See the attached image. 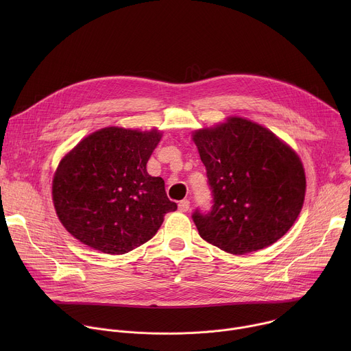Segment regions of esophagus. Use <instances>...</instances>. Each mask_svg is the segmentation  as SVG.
<instances>
[{"label":"esophagus","instance_id":"esophagus-1","mask_svg":"<svg viewBox=\"0 0 351 351\" xmlns=\"http://www.w3.org/2000/svg\"><path fill=\"white\" fill-rule=\"evenodd\" d=\"M178 207H179L180 213H187L189 208H190V202H189V199H182Z\"/></svg>","mask_w":351,"mask_h":351}]
</instances>
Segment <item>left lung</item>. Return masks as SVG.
<instances>
[{"label":"left lung","instance_id":"obj_1","mask_svg":"<svg viewBox=\"0 0 351 351\" xmlns=\"http://www.w3.org/2000/svg\"><path fill=\"white\" fill-rule=\"evenodd\" d=\"M213 190V208L193 214L206 241L241 256L265 248L303 208L306 173L293 149L267 128L230 117L193 133Z\"/></svg>","mask_w":351,"mask_h":351}]
</instances>
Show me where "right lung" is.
Returning a JSON list of instances; mask_svg holds the SVG:
<instances>
[{
	"instance_id": "right-lung-1",
	"label": "right lung",
	"mask_w": 351,
	"mask_h": 351,
	"mask_svg": "<svg viewBox=\"0 0 351 351\" xmlns=\"http://www.w3.org/2000/svg\"><path fill=\"white\" fill-rule=\"evenodd\" d=\"M162 133L104 128L84 137L60 162L53 202L64 228L106 254H125L152 239L176 203L145 165Z\"/></svg>"
}]
</instances>
